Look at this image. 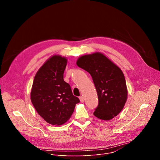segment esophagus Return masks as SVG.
<instances>
[{
  "mask_svg": "<svg viewBox=\"0 0 160 160\" xmlns=\"http://www.w3.org/2000/svg\"><path fill=\"white\" fill-rule=\"evenodd\" d=\"M79 99H80V102L82 103V102H83V101H84V99H83V97H82V96H80V98H79Z\"/></svg>",
  "mask_w": 160,
  "mask_h": 160,
  "instance_id": "obj_1",
  "label": "esophagus"
}]
</instances>
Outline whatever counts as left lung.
Here are the masks:
<instances>
[{"label": "left lung", "mask_w": 160, "mask_h": 160, "mask_svg": "<svg viewBox=\"0 0 160 160\" xmlns=\"http://www.w3.org/2000/svg\"><path fill=\"white\" fill-rule=\"evenodd\" d=\"M77 65L90 73L95 85L98 106L94 115L110 120L123 109L127 99V88L120 68L101 52L80 57Z\"/></svg>", "instance_id": "1"}]
</instances>
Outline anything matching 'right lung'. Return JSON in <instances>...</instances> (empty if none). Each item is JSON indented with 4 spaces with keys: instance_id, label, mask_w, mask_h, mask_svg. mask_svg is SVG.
I'll return each mask as SVG.
<instances>
[{
    "instance_id": "add662e5",
    "label": "right lung",
    "mask_w": 160,
    "mask_h": 160,
    "mask_svg": "<svg viewBox=\"0 0 160 160\" xmlns=\"http://www.w3.org/2000/svg\"><path fill=\"white\" fill-rule=\"evenodd\" d=\"M67 59L54 55L37 72L31 90V101L38 115L48 123L61 125L70 119L76 104L70 85L64 81Z\"/></svg>"
}]
</instances>
